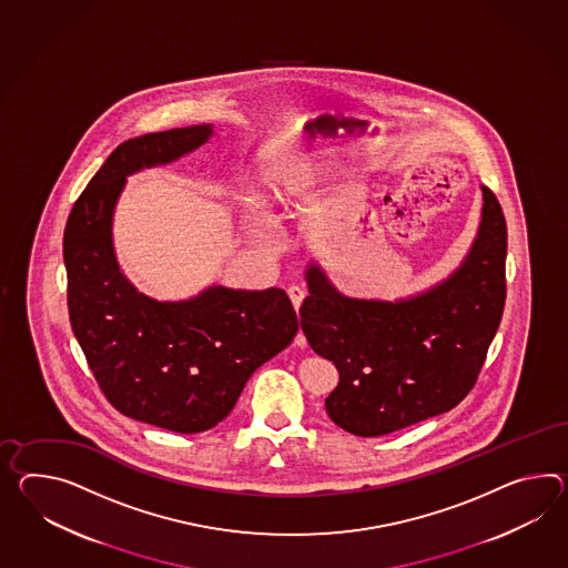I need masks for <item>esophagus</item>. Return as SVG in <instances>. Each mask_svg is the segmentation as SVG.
<instances>
[{
    "label": "esophagus",
    "mask_w": 568,
    "mask_h": 568,
    "mask_svg": "<svg viewBox=\"0 0 568 568\" xmlns=\"http://www.w3.org/2000/svg\"><path fill=\"white\" fill-rule=\"evenodd\" d=\"M291 297V304L295 310H300V305L304 302L305 291L304 287H300V285H291L290 290H287ZM304 334H300V338H297V345H304Z\"/></svg>",
    "instance_id": "esophagus-1"
}]
</instances>
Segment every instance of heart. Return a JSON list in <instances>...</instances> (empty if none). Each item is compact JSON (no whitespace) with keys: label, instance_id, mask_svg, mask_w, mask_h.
<instances>
[{"label":"heart","instance_id":"b5f03b06","mask_svg":"<svg viewBox=\"0 0 568 568\" xmlns=\"http://www.w3.org/2000/svg\"><path fill=\"white\" fill-rule=\"evenodd\" d=\"M333 166V153L312 152L268 168L263 176L264 205L275 215H290L304 209Z\"/></svg>","mask_w":568,"mask_h":568}]
</instances>
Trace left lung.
Listing matches in <instances>:
<instances>
[{"label": "left lung", "mask_w": 568, "mask_h": 568, "mask_svg": "<svg viewBox=\"0 0 568 568\" xmlns=\"http://www.w3.org/2000/svg\"><path fill=\"white\" fill-rule=\"evenodd\" d=\"M483 199L464 263L415 297H345L318 264L307 266L302 331L338 369L326 413L341 429L379 437L410 427L452 410L476 384L507 297V223L490 189Z\"/></svg>", "instance_id": "8db88e82"}]
</instances>
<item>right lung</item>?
Instances as JSON below:
<instances>
[{"instance_id": "1", "label": "right lung", "mask_w": 568, "mask_h": 568, "mask_svg": "<svg viewBox=\"0 0 568 568\" xmlns=\"http://www.w3.org/2000/svg\"><path fill=\"white\" fill-rule=\"evenodd\" d=\"M211 125L121 143L83 189L63 234L71 331L121 415L201 433L232 413L250 375L300 331L287 293L213 285L186 302H155L121 273L112 213L126 176L201 148Z\"/></svg>"}]
</instances>
